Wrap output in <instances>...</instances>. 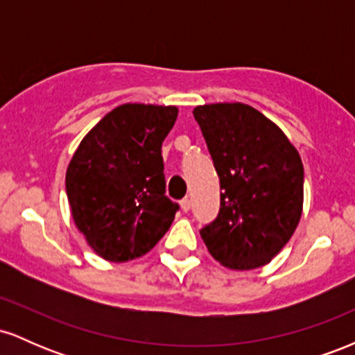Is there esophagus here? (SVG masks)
Masks as SVG:
<instances>
[{"mask_svg": "<svg viewBox=\"0 0 355 355\" xmlns=\"http://www.w3.org/2000/svg\"><path fill=\"white\" fill-rule=\"evenodd\" d=\"M190 205H191V203H190L189 198H183V200L180 202V209L183 211H189L190 210Z\"/></svg>", "mask_w": 355, "mask_h": 355, "instance_id": "1", "label": "esophagus"}]
</instances>
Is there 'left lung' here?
I'll return each mask as SVG.
<instances>
[{
	"label": "left lung",
	"mask_w": 355,
	"mask_h": 355,
	"mask_svg": "<svg viewBox=\"0 0 355 355\" xmlns=\"http://www.w3.org/2000/svg\"><path fill=\"white\" fill-rule=\"evenodd\" d=\"M220 178V211L200 235L230 270L263 267L282 250L304 209V165L270 118L245 103L193 108Z\"/></svg>",
	"instance_id": "left-lung-1"
}]
</instances>
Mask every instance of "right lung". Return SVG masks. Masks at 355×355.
<instances>
[{
  "label": "right lung",
  "instance_id": "obj_1",
  "mask_svg": "<svg viewBox=\"0 0 355 355\" xmlns=\"http://www.w3.org/2000/svg\"><path fill=\"white\" fill-rule=\"evenodd\" d=\"M177 115L173 105H120L73 153L64 178L73 222L108 262L145 255L172 225L178 205L165 197L162 144Z\"/></svg>",
  "mask_w": 355,
  "mask_h": 355
}]
</instances>
